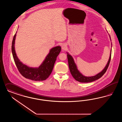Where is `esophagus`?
Here are the masks:
<instances>
[{
  "instance_id": "obj_1",
  "label": "esophagus",
  "mask_w": 122,
  "mask_h": 122,
  "mask_svg": "<svg viewBox=\"0 0 122 122\" xmlns=\"http://www.w3.org/2000/svg\"><path fill=\"white\" fill-rule=\"evenodd\" d=\"M61 47H62V49L63 50H66V49H67V46H66V45L65 44H63L62 45Z\"/></svg>"
}]
</instances>
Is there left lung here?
Here are the masks:
<instances>
[{
	"label": "left lung",
	"mask_w": 122,
	"mask_h": 122,
	"mask_svg": "<svg viewBox=\"0 0 122 122\" xmlns=\"http://www.w3.org/2000/svg\"><path fill=\"white\" fill-rule=\"evenodd\" d=\"M67 58L68 60L69 68L70 73H71L72 76L73 77V78L79 82L89 83V82H92L93 81H94L96 80H97L98 79L100 78L102 75L105 73L111 61V53L110 54L109 59L107 62V64L106 65L105 68L102 70V72L98 73L95 76H92V77H85L80 73L77 68V66L75 63H74L73 58L69 54H67Z\"/></svg>",
	"instance_id": "8db88e82"
}]
</instances>
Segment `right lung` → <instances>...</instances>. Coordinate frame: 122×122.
Masks as SVG:
<instances>
[{
	"mask_svg": "<svg viewBox=\"0 0 122 122\" xmlns=\"http://www.w3.org/2000/svg\"><path fill=\"white\" fill-rule=\"evenodd\" d=\"M16 35L15 34L12 41V52L15 63L20 73L25 78L34 81L45 80L52 73L54 63L61 50V48L60 46H57L51 49L44 62L38 68H29L21 63L16 55L15 49Z\"/></svg>",
	"mask_w": 122,
	"mask_h": 122,
	"instance_id": "obj_1",
	"label": "right lung"
}]
</instances>
